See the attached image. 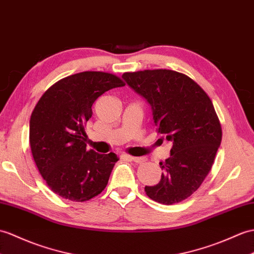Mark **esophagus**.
Returning <instances> with one entry per match:
<instances>
[{"mask_svg": "<svg viewBox=\"0 0 254 254\" xmlns=\"http://www.w3.org/2000/svg\"><path fill=\"white\" fill-rule=\"evenodd\" d=\"M126 157L129 161H133L135 163H143L146 161V158L144 157H133V156H126Z\"/></svg>", "mask_w": 254, "mask_h": 254, "instance_id": "esophagus-1", "label": "esophagus"}]
</instances>
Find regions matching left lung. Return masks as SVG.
Wrapping results in <instances>:
<instances>
[{"instance_id": "8db88e82", "label": "left lung", "mask_w": 254, "mask_h": 254, "mask_svg": "<svg viewBox=\"0 0 254 254\" xmlns=\"http://www.w3.org/2000/svg\"><path fill=\"white\" fill-rule=\"evenodd\" d=\"M122 78L148 100L158 132L172 143L171 156L159 163L160 182L145 186V192L159 203H179L198 190L213 166L222 140L214 106L201 86L174 70L125 72Z\"/></svg>"}]
</instances>
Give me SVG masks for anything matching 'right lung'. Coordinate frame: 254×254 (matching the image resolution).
<instances>
[{
	"instance_id": "add662e5",
	"label": "right lung",
	"mask_w": 254,
	"mask_h": 254,
	"mask_svg": "<svg viewBox=\"0 0 254 254\" xmlns=\"http://www.w3.org/2000/svg\"><path fill=\"white\" fill-rule=\"evenodd\" d=\"M125 85L116 74L84 71L57 81L35 105L29 129L31 154L47 186L60 197L83 202L107 186L119 158L88 150L85 126L94 102Z\"/></svg>"
}]
</instances>
